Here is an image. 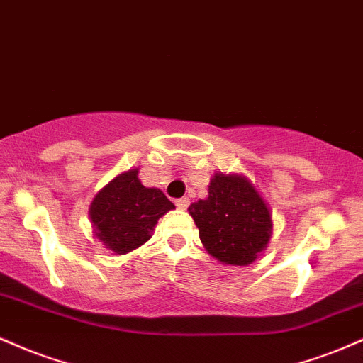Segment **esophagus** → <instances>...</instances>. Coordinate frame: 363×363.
I'll use <instances>...</instances> for the list:
<instances>
[{
	"label": "esophagus",
	"instance_id": "34e87169",
	"mask_svg": "<svg viewBox=\"0 0 363 363\" xmlns=\"http://www.w3.org/2000/svg\"><path fill=\"white\" fill-rule=\"evenodd\" d=\"M176 206L179 210H186L187 206H189V198H179L176 199Z\"/></svg>",
	"mask_w": 363,
	"mask_h": 363
}]
</instances>
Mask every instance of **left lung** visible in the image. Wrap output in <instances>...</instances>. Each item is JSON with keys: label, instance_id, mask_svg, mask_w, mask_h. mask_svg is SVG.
<instances>
[{"label": "left lung", "instance_id": "1", "mask_svg": "<svg viewBox=\"0 0 363 363\" xmlns=\"http://www.w3.org/2000/svg\"><path fill=\"white\" fill-rule=\"evenodd\" d=\"M187 210L206 251L225 264H251L272 239L269 208L252 182L239 174H215L208 198Z\"/></svg>", "mask_w": 363, "mask_h": 363}]
</instances>
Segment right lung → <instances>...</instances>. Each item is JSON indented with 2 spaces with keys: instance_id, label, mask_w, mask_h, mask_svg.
Returning <instances> with one entry per match:
<instances>
[{
  "instance_id": "right-lung-1",
  "label": "right lung",
  "mask_w": 363,
  "mask_h": 363,
  "mask_svg": "<svg viewBox=\"0 0 363 363\" xmlns=\"http://www.w3.org/2000/svg\"><path fill=\"white\" fill-rule=\"evenodd\" d=\"M174 208L160 189L141 184L138 169H129L99 191L89 215L106 249L126 254L147 242L158 218Z\"/></svg>"
}]
</instances>
